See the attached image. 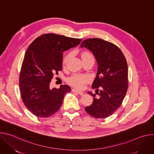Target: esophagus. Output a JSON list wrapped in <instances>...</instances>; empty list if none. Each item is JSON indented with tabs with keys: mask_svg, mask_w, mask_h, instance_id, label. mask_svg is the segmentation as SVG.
I'll return each instance as SVG.
<instances>
[{
	"mask_svg": "<svg viewBox=\"0 0 154 154\" xmlns=\"http://www.w3.org/2000/svg\"><path fill=\"white\" fill-rule=\"evenodd\" d=\"M72 92H75V93H77V94H80V95H83V91H79V90H75V89H72Z\"/></svg>",
	"mask_w": 154,
	"mask_h": 154,
	"instance_id": "1",
	"label": "esophagus"
}]
</instances>
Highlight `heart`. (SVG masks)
Returning <instances> with one entry per match:
<instances>
[{
	"label": "heart",
	"mask_w": 154,
	"mask_h": 154,
	"mask_svg": "<svg viewBox=\"0 0 154 154\" xmlns=\"http://www.w3.org/2000/svg\"><path fill=\"white\" fill-rule=\"evenodd\" d=\"M71 57V54H68L66 55L63 60V64L65 65L67 63L68 60L70 59ZM81 57L82 59H85V58H91L93 57L92 54L90 53L89 52L87 51H84L81 54ZM90 80V77L89 75H85V74H74L72 77H71L68 79V82L74 87L77 88L79 89H82L83 88L85 85L88 83Z\"/></svg>",
	"instance_id": "heart-1"
}]
</instances>
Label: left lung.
<instances>
[{
  "instance_id": "left-lung-1",
  "label": "left lung",
  "mask_w": 154,
  "mask_h": 154,
  "mask_svg": "<svg viewBox=\"0 0 154 154\" xmlns=\"http://www.w3.org/2000/svg\"><path fill=\"white\" fill-rule=\"evenodd\" d=\"M80 47L92 52L98 66L92 88L96 89V94L99 96L88 93L93 97V102L85 108V111L95 118H107L121 106L127 91L126 59L117 46L100 38L85 39Z\"/></svg>"
}]
</instances>
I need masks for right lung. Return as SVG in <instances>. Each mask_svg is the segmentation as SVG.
<instances>
[{"instance_id": "1", "label": "right lung", "mask_w": 154, "mask_h": 154, "mask_svg": "<svg viewBox=\"0 0 154 154\" xmlns=\"http://www.w3.org/2000/svg\"><path fill=\"white\" fill-rule=\"evenodd\" d=\"M82 39L54 33L36 38L29 46L19 74L22 100L29 110L39 118H48L62 105L64 95L71 91L66 85L50 89L54 74L62 70L63 52L78 46Z\"/></svg>"}]
</instances>
